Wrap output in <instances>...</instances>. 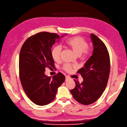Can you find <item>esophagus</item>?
Masks as SVG:
<instances>
[{"label":"esophagus","mask_w":127,"mask_h":127,"mask_svg":"<svg viewBox=\"0 0 127 127\" xmlns=\"http://www.w3.org/2000/svg\"><path fill=\"white\" fill-rule=\"evenodd\" d=\"M70 79V78L69 77H68V76H66V81H67Z\"/></svg>","instance_id":"esophagus-1"}]
</instances>
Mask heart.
Segmentation results:
<instances>
[{
    "mask_svg": "<svg viewBox=\"0 0 127 127\" xmlns=\"http://www.w3.org/2000/svg\"><path fill=\"white\" fill-rule=\"evenodd\" d=\"M66 44L76 54L80 55L83 58L88 57L91 53V49L88 47L87 41L81 36H75L68 39ZM61 52V48L60 46H56L53 48L51 55L54 61H59L60 60ZM63 69L67 72H69L72 71V67L69 64H65L63 66Z\"/></svg>",
    "mask_w": 127,
    "mask_h": 127,
    "instance_id": "1",
    "label": "heart"
}]
</instances>
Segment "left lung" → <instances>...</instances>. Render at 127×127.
Here are the masks:
<instances>
[{
  "instance_id": "left-lung-1",
  "label": "left lung",
  "mask_w": 127,
  "mask_h": 127,
  "mask_svg": "<svg viewBox=\"0 0 127 127\" xmlns=\"http://www.w3.org/2000/svg\"><path fill=\"white\" fill-rule=\"evenodd\" d=\"M94 44L93 54L85 65L77 71L83 78L71 90L78 102L89 105L97 101L103 94L108 83L110 70V61L108 49L104 42L94 33L91 34Z\"/></svg>"
}]
</instances>
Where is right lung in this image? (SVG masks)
I'll return each instance as SVG.
<instances>
[{"label": "right lung", "mask_w": 127, "mask_h": 127, "mask_svg": "<svg viewBox=\"0 0 127 127\" xmlns=\"http://www.w3.org/2000/svg\"><path fill=\"white\" fill-rule=\"evenodd\" d=\"M60 40L56 33L41 32L27 38L21 48L19 58L21 83L28 98L36 105L51 103L58 88L65 80V76L60 72L52 78L44 73L46 68H55L51 48Z\"/></svg>", "instance_id": "right-lung-1"}]
</instances>
